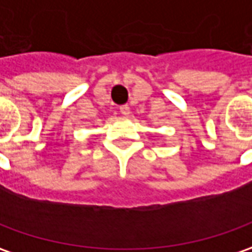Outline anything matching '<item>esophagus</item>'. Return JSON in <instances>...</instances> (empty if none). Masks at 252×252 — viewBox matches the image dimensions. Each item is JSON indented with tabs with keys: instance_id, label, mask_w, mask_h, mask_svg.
I'll return each mask as SVG.
<instances>
[{
	"instance_id": "obj_1",
	"label": "esophagus",
	"mask_w": 252,
	"mask_h": 252,
	"mask_svg": "<svg viewBox=\"0 0 252 252\" xmlns=\"http://www.w3.org/2000/svg\"><path fill=\"white\" fill-rule=\"evenodd\" d=\"M129 106L128 104H123V106H120V113L123 114V116H128L129 114Z\"/></svg>"
}]
</instances>
